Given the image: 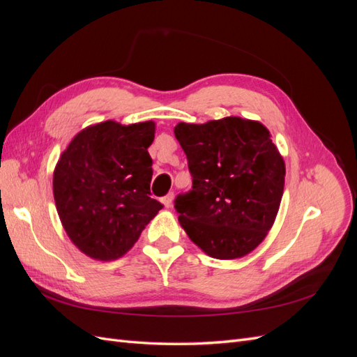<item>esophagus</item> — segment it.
Masks as SVG:
<instances>
[{"instance_id":"obj_1","label":"esophagus","mask_w":357,"mask_h":357,"mask_svg":"<svg viewBox=\"0 0 357 357\" xmlns=\"http://www.w3.org/2000/svg\"><path fill=\"white\" fill-rule=\"evenodd\" d=\"M172 199H174V193H168V195H165L164 198H162L160 201H162V204H164L165 205V207L167 208H169L171 207V205H172Z\"/></svg>"}]
</instances>
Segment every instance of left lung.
<instances>
[{
	"mask_svg": "<svg viewBox=\"0 0 357 357\" xmlns=\"http://www.w3.org/2000/svg\"><path fill=\"white\" fill-rule=\"evenodd\" d=\"M174 134L192 174V190L176 198L181 228L215 259L253 252L273 228L284 189V160L271 134L236 116L180 122Z\"/></svg>",
	"mask_w": 357,
	"mask_h": 357,
	"instance_id": "1",
	"label": "left lung"
}]
</instances>
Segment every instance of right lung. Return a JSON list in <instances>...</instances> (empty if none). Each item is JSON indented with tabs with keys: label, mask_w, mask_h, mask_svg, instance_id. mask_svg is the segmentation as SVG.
Returning a JSON list of instances; mask_svg holds the SVG:
<instances>
[{
	"label": "right lung",
	"mask_w": 357,
	"mask_h": 357,
	"mask_svg": "<svg viewBox=\"0 0 357 357\" xmlns=\"http://www.w3.org/2000/svg\"><path fill=\"white\" fill-rule=\"evenodd\" d=\"M155 122L84 128L53 171V197L74 245L96 261L123 256L162 204L150 198Z\"/></svg>",
	"instance_id": "right-lung-1"
}]
</instances>
